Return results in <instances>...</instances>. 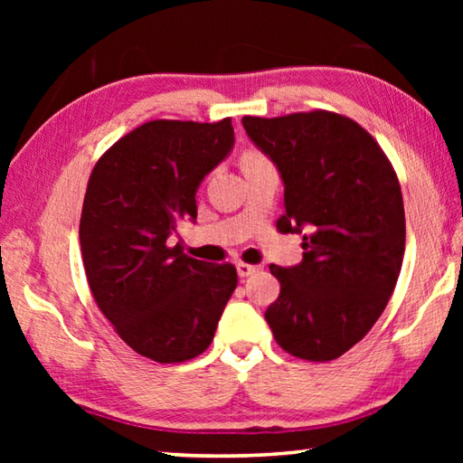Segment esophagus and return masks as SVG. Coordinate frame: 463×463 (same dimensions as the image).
Wrapping results in <instances>:
<instances>
[{
	"instance_id": "obj_1",
	"label": "esophagus",
	"mask_w": 463,
	"mask_h": 463,
	"mask_svg": "<svg viewBox=\"0 0 463 463\" xmlns=\"http://www.w3.org/2000/svg\"><path fill=\"white\" fill-rule=\"evenodd\" d=\"M260 271V268L257 265H249V263H237V273L239 278H249L253 276V273Z\"/></svg>"
}]
</instances>
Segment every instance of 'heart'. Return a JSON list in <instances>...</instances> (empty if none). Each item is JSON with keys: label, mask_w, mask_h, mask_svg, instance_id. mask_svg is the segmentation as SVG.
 <instances>
[{"label": "heart", "mask_w": 463, "mask_h": 463, "mask_svg": "<svg viewBox=\"0 0 463 463\" xmlns=\"http://www.w3.org/2000/svg\"><path fill=\"white\" fill-rule=\"evenodd\" d=\"M260 159H263L261 155H257V153H247L245 156H242V163H247V161H260Z\"/></svg>", "instance_id": "obj_1"}]
</instances>
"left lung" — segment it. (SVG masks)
I'll return each mask as SVG.
<instances>
[{
    "mask_svg": "<svg viewBox=\"0 0 463 463\" xmlns=\"http://www.w3.org/2000/svg\"><path fill=\"white\" fill-rule=\"evenodd\" d=\"M242 127L284 184L279 232L304 234L302 261L269 265L279 296L265 320L281 349L331 362L362 341L394 292L404 255L398 177L372 135L315 109Z\"/></svg>",
    "mask_w": 463,
    "mask_h": 463,
    "instance_id": "obj_1",
    "label": "left lung"
}]
</instances>
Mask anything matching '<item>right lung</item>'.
Masks as SVG:
<instances>
[{"instance_id": "1", "label": "right lung", "mask_w": 463, "mask_h": 463, "mask_svg": "<svg viewBox=\"0 0 463 463\" xmlns=\"http://www.w3.org/2000/svg\"><path fill=\"white\" fill-rule=\"evenodd\" d=\"M234 146L231 118L153 120L128 132L93 167L83 198V268L120 339L153 362L203 354L237 288L231 263L171 247L179 221L195 222V192Z\"/></svg>"}]
</instances>
